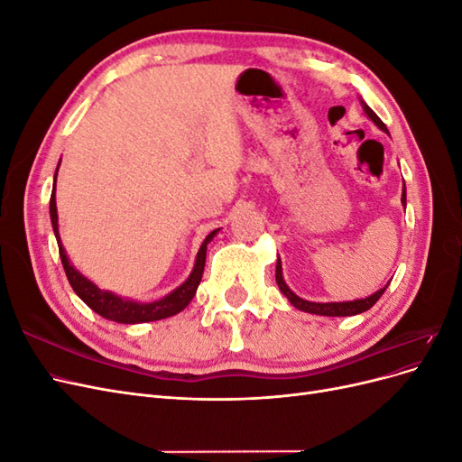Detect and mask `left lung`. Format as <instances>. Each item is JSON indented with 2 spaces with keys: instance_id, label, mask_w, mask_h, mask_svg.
<instances>
[{
  "instance_id": "1",
  "label": "left lung",
  "mask_w": 462,
  "mask_h": 462,
  "mask_svg": "<svg viewBox=\"0 0 462 462\" xmlns=\"http://www.w3.org/2000/svg\"><path fill=\"white\" fill-rule=\"evenodd\" d=\"M365 111L368 114V117L377 125V127H380L382 131L387 133L383 121H382L380 117H377L366 104H365ZM401 202H402L404 206H407V192H404V189H402V199H401ZM275 282H277L279 289H282L283 295L289 299V302H291L292 306H295V309H299V310H302V312L318 314V316H355V314H360V312H365V310L372 309V306H374L377 300H380V297L383 295V291L387 289V287H383V289H380L377 292H374V295H370V297H366V299H360V300H353V302H310V300H304V299L297 297L295 292H292V291L285 285L283 275H282V260H277Z\"/></svg>"
}]
</instances>
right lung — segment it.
<instances>
[{"instance_id": "obj_1", "label": "right lung", "mask_w": 462, "mask_h": 462, "mask_svg": "<svg viewBox=\"0 0 462 462\" xmlns=\"http://www.w3.org/2000/svg\"><path fill=\"white\" fill-rule=\"evenodd\" d=\"M55 177H58V171H55ZM50 216H51V226H53L55 239H58V245H60V256H61V263H63V270H65L69 283H71L73 291L90 306V309L96 314H100L102 318H107L111 321H117V324H141V321L163 319V318H170L173 314H179L180 310H185L187 304L192 300L194 292H197V289L200 285L204 265H206V246H208L209 241L214 239V235L217 233V229H216L206 236L200 250H199L197 263H194L192 273L189 275V279L183 285L171 292V295H167V297H163L162 300H156V302H134V300H123L121 297L111 295V292H107V291H100L94 283H90L87 277H82L71 263H69V258H67L65 250L61 246L60 231H58L55 180H53V192H51V199H50Z\"/></svg>"}]
</instances>
